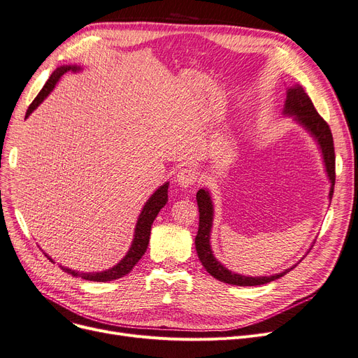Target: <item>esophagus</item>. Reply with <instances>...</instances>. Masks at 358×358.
Returning a JSON list of instances; mask_svg holds the SVG:
<instances>
[{"label":"esophagus","mask_w":358,"mask_h":358,"mask_svg":"<svg viewBox=\"0 0 358 358\" xmlns=\"http://www.w3.org/2000/svg\"><path fill=\"white\" fill-rule=\"evenodd\" d=\"M198 180V173L195 169H191V167H185L182 170L178 171L176 175V182L179 187L182 188H189L192 187V185H195Z\"/></svg>","instance_id":"obj_1"}]
</instances>
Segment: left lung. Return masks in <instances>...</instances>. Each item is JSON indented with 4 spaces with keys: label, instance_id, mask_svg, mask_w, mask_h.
Listing matches in <instances>:
<instances>
[{
    "label": "left lung",
    "instance_id": "left-lung-1",
    "mask_svg": "<svg viewBox=\"0 0 358 358\" xmlns=\"http://www.w3.org/2000/svg\"><path fill=\"white\" fill-rule=\"evenodd\" d=\"M285 116H295L294 120L301 124L308 134L316 139L317 145L322 151L323 162L326 167V173L329 180H331V191H329V199H332L334 187H335V148H334V138L329 124L320 117V114L314 108L310 96L306 94L303 87L295 85L287 91V101H285L283 108ZM196 204L199 210V224L198 234L195 236V248L199 262L203 263L204 268L208 273L216 278L220 282L238 285V287H255V285H264L271 280H276L287 275L291 268H287L282 273L271 275V276H242L235 273V271L227 270L217 259L214 257L210 245V234L213 226V203L211 195L207 189H199L196 192ZM311 250V248H310Z\"/></svg>",
    "mask_w": 358,
    "mask_h": 358
}]
</instances>
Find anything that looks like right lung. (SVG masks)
I'll return each mask as SVG.
<instances>
[{"instance_id": "add662e5", "label": "right lung", "mask_w": 358, "mask_h": 358, "mask_svg": "<svg viewBox=\"0 0 358 358\" xmlns=\"http://www.w3.org/2000/svg\"><path fill=\"white\" fill-rule=\"evenodd\" d=\"M79 71L80 67L79 66H60L57 67L52 75L50 76V79L47 80V83L44 85V88L41 90V92L36 95V98L32 101V104L29 106L26 111V117H29V114L42 103L44 99L50 95V92L54 90L55 83L60 80V78L66 73V71ZM167 189H169V182H166L164 185L157 189L151 196L148 201L145 203L144 208H142L138 222H136V227H135V235H134V241L132 245L127 251V254L123 257V259L111 268H107L104 271H95V273H82V271H76L71 270L67 267H62V270H64L66 273L75 276V278H82L85 280H92V282H108V280H114V279H120L123 276H126L129 271L135 267V264L141 260V257L145 254L147 248H148V242H150V234H151V224L154 222V219L157 217L159 211L166 206L167 203ZM47 255V254H45ZM47 259L50 262L54 263V260L51 259L50 255H47Z\"/></svg>"}]
</instances>
